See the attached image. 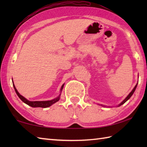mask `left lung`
I'll return each mask as SVG.
<instances>
[{
    "label": "left lung",
    "instance_id": "left-lung-1",
    "mask_svg": "<svg viewBox=\"0 0 147 147\" xmlns=\"http://www.w3.org/2000/svg\"><path fill=\"white\" fill-rule=\"evenodd\" d=\"M138 83H136V85H135V86L134 87V88L132 90V91L129 94H128V95H127L126 97L124 98L123 101H122L118 105H117V107H119V106H121V105H123V104H124V103H125L127 100H128L130 98V97L132 95H133V94L134 93V92H135V90H136V86H137V85H138ZM98 105H102V107H110V106H106V105H102V104H98Z\"/></svg>",
    "mask_w": 147,
    "mask_h": 147
}]
</instances>
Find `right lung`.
Segmentation results:
<instances>
[{"mask_svg": "<svg viewBox=\"0 0 147 147\" xmlns=\"http://www.w3.org/2000/svg\"><path fill=\"white\" fill-rule=\"evenodd\" d=\"M12 84H13L14 88L16 93V94L19 96V98H20L24 103H25L26 104L28 105L29 106H31V107H42V108L49 107H50V106H51L52 105L55 104V102H57L59 100V99H60V97H61L62 90V89H63V87L64 85V84H63V85H62L61 90H60V92H61L60 94L57 97L55 98L54 99L51 100H46V101H30V100H27L26 98H24L23 96H22L20 94V93L18 92L17 89L16 88L15 85L13 83V81H12Z\"/></svg>", "mask_w": 147, "mask_h": 147, "instance_id": "1", "label": "right lung"}]
</instances>
